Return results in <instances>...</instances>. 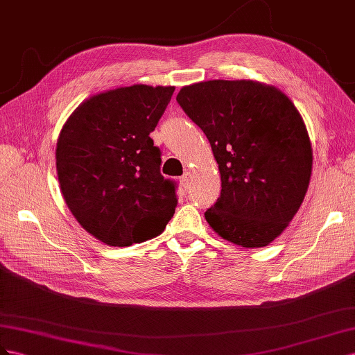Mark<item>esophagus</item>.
<instances>
[{"label":"esophagus","mask_w":355,"mask_h":355,"mask_svg":"<svg viewBox=\"0 0 355 355\" xmlns=\"http://www.w3.org/2000/svg\"><path fill=\"white\" fill-rule=\"evenodd\" d=\"M190 172H184L183 175L180 177V183H181V186L183 187H189V184H190Z\"/></svg>","instance_id":"obj_1"}]
</instances>
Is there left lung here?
<instances>
[{"label": "left lung", "instance_id": "left-lung-1", "mask_svg": "<svg viewBox=\"0 0 355 355\" xmlns=\"http://www.w3.org/2000/svg\"><path fill=\"white\" fill-rule=\"evenodd\" d=\"M177 103L204 130L221 175L205 218L236 245L265 247L300 208L311 180L305 123L278 89L251 80H209L183 87Z\"/></svg>", "mask_w": 355, "mask_h": 355}]
</instances>
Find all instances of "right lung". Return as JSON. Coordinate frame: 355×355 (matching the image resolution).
<instances>
[{"instance_id":"1","label":"right lung","mask_w":355,"mask_h":355,"mask_svg":"<svg viewBox=\"0 0 355 355\" xmlns=\"http://www.w3.org/2000/svg\"><path fill=\"white\" fill-rule=\"evenodd\" d=\"M174 86L134 85L89 98L67 120L56 147L60 190L85 230L107 245L160 235L178 204L160 174L153 132Z\"/></svg>"}]
</instances>
